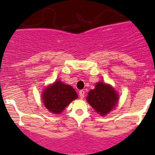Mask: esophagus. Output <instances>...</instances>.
<instances>
[{"label": "esophagus", "mask_w": 155, "mask_h": 155, "mask_svg": "<svg viewBox=\"0 0 155 155\" xmlns=\"http://www.w3.org/2000/svg\"><path fill=\"white\" fill-rule=\"evenodd\" d=\"M79 97H80V99L84 98V91H83V90L79 91Z\"/></svg>", "instance_id": "obj_1"}]
</instances>
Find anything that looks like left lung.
Masks as SVG:
<instances>
[{
	"instance_id": "left-lung-1",
	"label": "left lung",
	"mask_w": 155,
	"mask_h": 155,
	"mask_svg": "<svg viewBox=\"0 0 155 155\" xmlns=\"http://www.w3.org/2000/svg\"><path fill=\"white\" fill-rule=\"evenodd\" d=\"M118 95L114 89L103 82L96 84L95 88L89 91L87 102L101 116H105L114 107L118 102Z\"/></svg>"
}]
</instances>
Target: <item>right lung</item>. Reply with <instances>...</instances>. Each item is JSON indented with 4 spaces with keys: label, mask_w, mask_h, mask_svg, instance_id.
I'll return each instance as SVG.
<instances>
[{
    "label": "right lung",
    "mask_w": 155,
    "mask_h": 155,
    "mask_svg": "<svg viewBox=\"0 0 155 155\" xmlns=\"http://www.w3.org/2000/svg\"><path fill=\"white\" fill-rule=\"evenodd\" d=\"M77 94L71 86L56 81L43 92L42 99L45 106L52 113L60 114L70 103L77 98Z\"/></svg>",
    "instance_id": "1"
}]
</instances>
